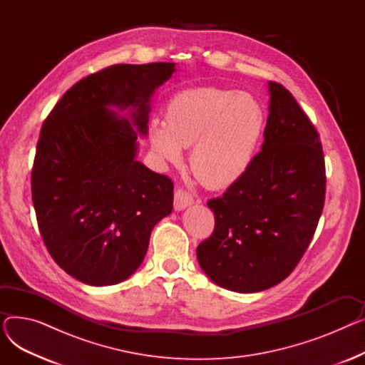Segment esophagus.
Masks as SVG:
<instances>
[{
  "instance_id": "obj_1",
  "label": "esophagus",
  "mask_w": 365,
  "mask_h": 365,
  "mask_svg": "<svg viewBox=\"0 0 365 365\" xmlns=\"http://www.w3.org/2000/svg\"><path fill=\"white\" fill-rule=\"evenodd\" d=\"M194 202V197L190 195L189 190L183 187H178L175 190V208L176 210H183L185 207L190 205Z\"/></svg>"
}]
</instances>
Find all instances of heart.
<instances>
[{
	"mask_svg": "<svg viewBox=\"0 0 365 365\" xmlns=\"http://www.w3.org/2000/svg\"><path fill=\"white\" fill-rule=\"evenodd\" d=\"M266 124L255 96L219 87L189 88L173 96L165 123L153 120L149 139L157 155L178 163L192 145L190 165L210 187H226L250 168Z\"/></svg>",
	"mask_w": 365,
	"mask_h": 365,
	"instance_id": "1",
	"label": "heart"
}]
</instances>
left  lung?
I'll list each match as a JSON object with an SVG mask.
<instances>
[{
	"mask_svg": "<svg viewBox=\"0 0 365 365\" xmlns=\"http://www.w3.org/2000/svg\"><path fill=\"white\" fill-rule=\"evenodd\" d=\"M262 150L226 192L207 201L215 231L197 247L202 271L223 289L256 293L289 277L312 237L325 201L319 134L293 94L269 81Z\"/></svg>",
	"mask_w": 365,
	"mask_h": 365,
	"instance_id": "left-lung-1",
	"label": "left lung"
}]
</instances>
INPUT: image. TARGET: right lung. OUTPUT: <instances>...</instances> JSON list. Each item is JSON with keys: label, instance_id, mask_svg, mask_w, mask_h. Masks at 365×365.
I'll return each mask as SVG.
<instances>
[{"label": "right lung", "instance_id": "add662e5", "mask_svg": "<svg viewBox=\"0 0 365 365\" xmlns=\"http://www.w3.org/2000/svg\"><path fill=\"white\" fill-rule=\"evenodd\" d=\"M173 72L170 62L103 68L73 84L43 124L31 176L38 227L53 260L84 284L128 278L171 213V179L134 157L150 96ZM108 106L134 107L133 121Z\"/></svg>", "mask_w": 365, "mask_h": 365}]
</instances>
